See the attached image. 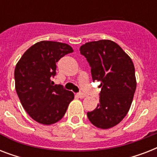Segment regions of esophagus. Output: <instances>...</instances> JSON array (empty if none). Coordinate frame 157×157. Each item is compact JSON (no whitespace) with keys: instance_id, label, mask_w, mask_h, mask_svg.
Returning <instances> with one entry per match:
<instances>
[{"instance_id":"34e87169","label":"esophagus","mask_w":157,"mask_h":157,"mask_svg":"<svg viewBox=\"0 0 157 157\" xmlns=\"http://www.w3.org/2000/svg\"><path fill=\"white\" fill-rule=\"evenodd\" d=\"M86 94L83 93H78V94H76V97L77 98H84L85 97H86Z\"/></svg>"}]
</instances>
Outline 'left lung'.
<instances>
[{"instance_id": "1", "label": "left lung", "mask_w": 157, "mask_h": 157, "mask_svg": "<svg viewBox=\"0 0 157 157\" xmlns=\"http://www.w3.org/2000/svg\"><path fill=\"white\" fill-rule=\"evenodd\" d=\"M80 51L90 63L94 81H101L99 103L87 117L98 128H112L124 119L131 106L137 86L134 63L111 40L87 42Z\"/></svg>"}]
</instances>
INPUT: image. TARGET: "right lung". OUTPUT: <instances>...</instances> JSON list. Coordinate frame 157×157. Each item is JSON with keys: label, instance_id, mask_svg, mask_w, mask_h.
Listing matches in <instances>:
<instances>
[{"label": "right lung", "instance_id": "1", "mask_svg": "<svg viewBox=\"0 0 157 157\" xmlns=\"http://www.w3.org/2000/svg\"><path fill=\"white\" fill-rule=\"evenodd\" d=\"M72 52L67 44L41 40L26 50L16 64L17 94L24 110L40 124L48 125L60 121L74 99L71 91L51 82L57 62Z\"/></svg>", "mask_w": 157, "mask_h": 157}]
</instances>
